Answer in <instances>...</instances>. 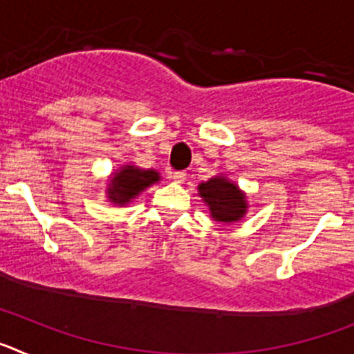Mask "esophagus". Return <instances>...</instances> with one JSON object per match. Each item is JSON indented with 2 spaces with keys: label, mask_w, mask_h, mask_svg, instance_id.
Returning a JSON list of instances; mask_svg holds the SVG:
<instances>
[{
  "label": "esophagus",
  "mask_w": 354,
  "mask_h": 354,
  "mask_svg": "<svg viewBox=\"0 0 354 354\" xmlns=\"http://www.w3.org/2000/svg\"><path fill=\"white\" fill-rule=\"evenodd\" d=\"M186 171L180 170V171H171L170 174V179L175 180V183H184L186 180Z\"/></svg>",
  "instance_id": "1"
}]
</instances>
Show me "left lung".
Listing matches in <instances>:
<instances>
[{"instance_id": "8db88e82", "label": "left lung", "mask_w": 354, "mask_h": 354, "mask_svg": "<svg viewBox=\"0 0 354 354\" xmlns=\"http://www.w3.org/2000/svg\"><path fill=\"white\" fill-rule=\"evenodd\" d=\"M198 192L211 209V214L216 221H236L245 214V195L237 189L236 184L228 183L223 177L202 183Z\"/></svg>"}]
</instances>
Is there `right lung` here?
Segmentation results:
<instances>
[{"label":"right lung","instance_id":"right-lung-1","mask_svg":"<svg viewBox=\"0 0 354 354\" xmlns=\"http://www.w3.org/2000/svg\"><path fill=\"white\" fill-rule=\"evenodd\" d=\"M156 180H159L158 171L126 167L113 175L111 186L108 189L109 198L113 200L115 204H126L138 193H142L147 186L154 184Z\"/></svg>","mask_w":354,"mask_h":354}]
</instances>
